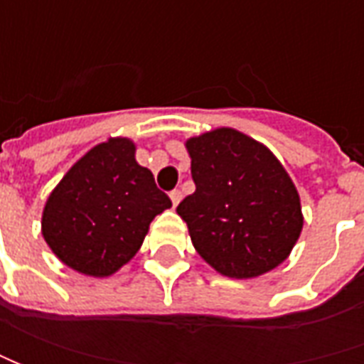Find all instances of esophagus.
I'll return each mask as SVG.
<instances>
[{
	"label": "esophagus",
	"mask_w": 364,
	"mask_h": 364,
	"mask_svg": "<svg viewBox=\"0 0 364 364\" xmlns=\"http://www.w3.org/2000/svg\"><path fill=\"white\" fill-rule=\"evenodd\" d=\"M170 200H172V206H178V203H180V200H182V192H180V190H172V192H170Z\"/></svg>",
	"instance_id": "1"
}]
</instances>
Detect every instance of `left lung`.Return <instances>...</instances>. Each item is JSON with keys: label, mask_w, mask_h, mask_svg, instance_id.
I'll use <instances>...</instances> for the list:
<instances>
[{"label": "left lung", "mask_w": 364, "mask_h": 364, "mask_svg": "<svg viewBox=\"0 0 364 364\" xmlns=\"http://www.w3.org/2000/svg\"><path fill=\"white\" fill-rule=\"evenodd\" d=\"M186 149L196 190L176 210L198 255L235 279L272 272L304 225L298 190L284 166L231 127L190 137Z\"/></svg>", "instance_id": "8db88e82"}]
</instances>
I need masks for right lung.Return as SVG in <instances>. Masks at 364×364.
<instances>
[{
  "mask_svg": "<svg viewBox=\"0 0 364 364\" xmlns=\"http://www.w3.org/2000/svg\"><path fill=\"white\" fill-rule=\"evenodd\" d=\"M172 206L154 174L135 161L132 139L95 146L52 190L42 235L75 272L107 277L139 251L149 223Z\"/></svg>",
  "mask_w": 364,
  "mask_h": 364,
  "instance_id": "right-lung-1",
  "label": "right lung"
}]
</instances>
